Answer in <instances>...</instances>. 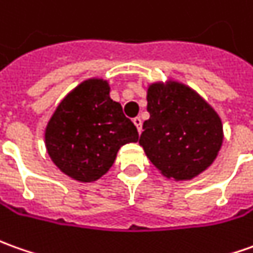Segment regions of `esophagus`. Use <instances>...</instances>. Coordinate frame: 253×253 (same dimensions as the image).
Instances as JSON below:
<instances>
[{"label": "esophagus", "mask_w": 253, "mask_h": 253, "mask_svg": "<svg viewBox=\"0 0 253 253\" xmlns=\"http://www.w3.org/2000/svg\"><path fill=\"white\" fill-rule=\"evenodd\" d=\"M133 123L135 125V127H137L138 133H141V131H142V120H141V118H134Z\"/></svg>", "instance_id": "esophagus-1"}]
</instances>
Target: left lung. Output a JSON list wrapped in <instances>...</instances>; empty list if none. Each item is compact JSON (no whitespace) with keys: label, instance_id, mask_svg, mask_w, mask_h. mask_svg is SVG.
Wrapping results in <instances>:
<instances>
[{"label":"left lung","instance_id":"left-lung-1","mask_svg":"<svg viewBox=\"0 0 253 253\" xmlns=\"http://www.w3.org/2000/svg\"><path fill=\"white\" fill-rule=\"evenodd\" d=\"M147 101L149 119L138 142L156 169L176 181L208 169L223 144L217 112L188 85L171 80L149 84Z\"/></svg>","mask_w":253,"mask_h":253}]
</instances>
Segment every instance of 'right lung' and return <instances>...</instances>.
Masks as SVG:
<instances>
[{"label": "right lung", "mask_w": 253, "mask_h": 253, "mask_svg": "<svg viewBox=\"0 0 253 253\" xmlns=\"http://www.w3.org/2000/svg\"><path fill=\"white\" fill-rule=\"evenodd\" d=\"M109 83L88 79L56 106L45 127V148L66 176L91 183L112 168L120 147L138 141L133 122L109 97Z\"/></svg>", "instance_id": "add662e5"}]
</instances>
